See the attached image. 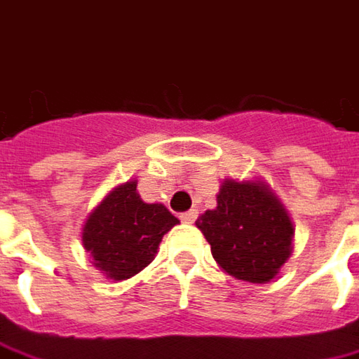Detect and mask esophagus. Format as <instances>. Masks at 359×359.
<instances>
[{
	"mask_svg": "<svg viewBox=\"0 0 359 359\" xmlns=\"http://www.w3.org/2000/svg\"><path fill=\"white\" fill-rule=\"evenodd\" d=\"M196 217H198V212H196V210H189V212H184V214L180 215V219H182L184 224H194Z\"/></svg>",
	"mask_w": 359,
	"mask_h": 359,
	"instance_id": "obj_1",
	"label": "esophagus"
}]
</instances>
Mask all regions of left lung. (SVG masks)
I'll use <instances>...</instances> for the list:
<instances>
[{
    "mask_svg": "<svg viewBox=\"0 0 359 359\" xmlns=\"http://www.w3.org/2000/svg\"><path fill=\"white\" fill-rule=\"evenodd\" d=\"M196 226L219 268L241 282H271L292 255V219L264 182L226 180L217 208L200 215Z\"/></svg>",
    "mask_w": 359,
    "mask_h": 359,
    "instance_id": "1",
    "label": "left lung"
}]
</instances>
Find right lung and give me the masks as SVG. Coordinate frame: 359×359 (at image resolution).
<instances>
[{"instance_id":"1","label":"right lung","mask_w":359,"mask_h":359,"mask_svg":"<svg viewBox=\"0 0 359 359\" xmlns=\"http://www.w3.org/2000/svg\"><path fill=\"white\" fill-rule=\"evenodd\" d=\"M131 180L114 187L83 226V248L111 280H128L154 262L159 241L180 222L161 203H145Z\"/></svg>"}]
</instances>
